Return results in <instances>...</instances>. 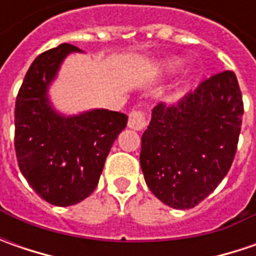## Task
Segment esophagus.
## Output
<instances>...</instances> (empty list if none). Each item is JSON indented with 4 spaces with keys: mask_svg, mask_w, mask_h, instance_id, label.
<instances>
[{
    "mask_svg": "<svg viewBox=\"0 0 256 256\" xmlns=\"http://www.w3.org/2000/svg\"><path fill=\"white\" fill-rule=\"evenodd\" d=\"M148 121H146V114L144 111H132L128 118V126L135 131H142L146 128Z\"/></svg>",
    "mask_w": 256,
    "mask_h": 256,
    "instance_id": "obj_1",
    "label": "esophagus"
}]
</instances>
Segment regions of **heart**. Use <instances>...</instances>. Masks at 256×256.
I'll use <instances>...</instances> for the list:
<instances>
[{
  "label": "heart",
  "mask_w": 256,
  "mask_h": 256,
  "mask_svg": "<svg viewBox=\"0 0 256 256\" xmlns=\"http://www.w3.org/2000/svg\"><path fill=\"white\" fill-rule=\"evenodd\" d=\"M162 66L166 72H175L181 66V62L180 61H166V62H164Z\"/></svg>",
  "instance_id": "1"
}]
</instances>
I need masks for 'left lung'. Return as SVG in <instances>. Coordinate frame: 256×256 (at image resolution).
<instances>
[{"instance_id":"1","label":"left lung","mask_w":256,"mask_h":256,"mask_svg":"<svg viewBox=\"0 0 256 256\" xmlns=\"http://www.w3.org/2000/svg\"><path fill=\"white\" fill-rule=\"evenodd\" d=\"M242 115V94L232 71L212 75L176 104H158L140 155L154 195L175 210L204 201L231 168Z\"/></svg>"}]
</instances>
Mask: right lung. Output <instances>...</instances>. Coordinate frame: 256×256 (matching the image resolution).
<instances>
[{
    "mask_svg": "<svg viewBox=\"0 0 256 256\" xmlns=\"http://www.w3.org/2000/svg\"><path fill=\"white\" fill-rule=\"evenodd\" d=\"M71 52L81 50L61 44L38 55L15 101L18 166L32 190L56 206L74 205L92 194L114 141L128 121L125 114L108 110L65 116L52 108L48 88Z\"/></svg>",
    "mask_w": 256,
    "mask_h": 256,
    "instance_id": "obj_1",
    "label": "right lung"
}]
</instances>
